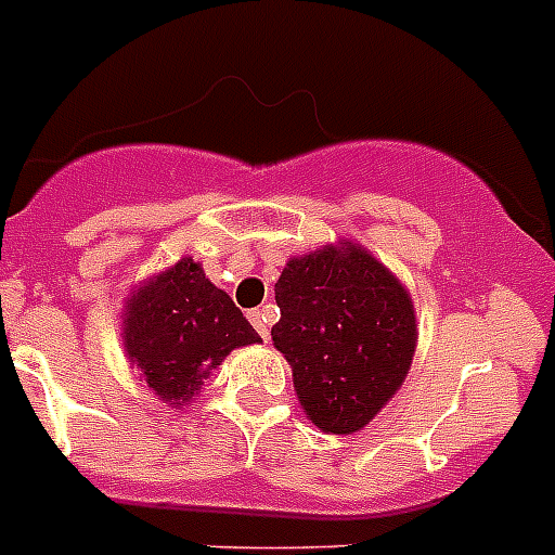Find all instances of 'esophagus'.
Returning a JSON list of instances; mask_svg holds the SVG:
<instances>
[{"instance_id":"obj_1","label":"esophagus","mask_w":555,"mask_h":555,"mask_svg":"<svg viewBox=\"0 0 555 555\" xmlns=\"http://www.w3.org/2000/svg\"><path fill=\"white\" fill-rule=\"evenodd\" d=\"M247 319H250V324L256 327V333H259V336L268 341V336H270V331H268V327H270V305L250 310V313H247Z\"/></svg>"}]
</instances>
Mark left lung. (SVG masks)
<instances>
[{
    "instance_id": "left-lung-1",
    "label": "left lung",
    "mask_w": 555,
    "mask_h": 555,
    "mask_svg": "<svg viewBox=\"0 0 555 555\" xmlns=\"http://www.w3.org/2000/svg\"><path fill=\"white\" fill-rule=\"evenodd\" d=\"M273 345L322 434H356L402 387L416 350V313L402 282L362 245H324L285 264Z\"/></svg>"
}]
</instances>
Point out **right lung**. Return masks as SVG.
<instances>
[{
	"label": "right lung",
	"instance_id": "add662e5",
	"mask_svg": "<svg viewBox=\"0 0 555 555\" xmlns=\"http://www.w3.org/2000/svg\"><path fill=\"white\" fill-rule=\"evenodd\" d=\"M121 319L128 359L170 408L191 402L233 348L259 341L231 296L191 256L139 285Z\"/></svg>",
	"mask_w": 555,
	"mask_h": 555
}]
</instances>
